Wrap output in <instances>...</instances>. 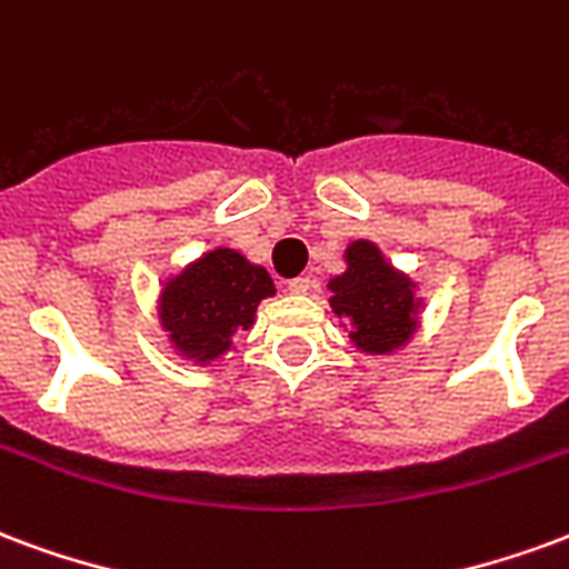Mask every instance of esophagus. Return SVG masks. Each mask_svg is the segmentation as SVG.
Here are the masks:
<instances>
[{"label": "esophagus", "mask_w": 569, "mask_h": 569, "mask_svg": "<svg viewBox=\"0 0 569 569\" xmlns=\"http://www.w3.org/2000/svg\"><path fill=\"white\" fill-rule=\"evenodd\" d=\"M288 290L290 293H309V290H312V279H306V276H300V279H290Z\"/></svg>", "instance_id": "obj_1"}]
</instances>
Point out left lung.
<instances>
[{"label":"left lung","mask_w":569,"mask_h":569,"mask_svg":"<svg viewBox=\"0 0 569 569\" xmlns=\"http://www.w3.org/2000/svg\"><path fill=\"white\" fill-rule=\"evenodd\" d=\"M346 260V272L330 281V306L339 318L355 325V346L370 355H388L406 346L418 325L412 281L388 267L372 242H351Z\"/></svg>","instance_id":"obj_1"}]
</instances>
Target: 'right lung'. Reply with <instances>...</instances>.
I'll return each instance as SVG.
<instances>
[{"instance_id":"1","label":"right lung","mask_w":569,"mask_h":569,"mask_svg":"<svg viewBox=\"0 0 569 569\" xmlns=\"http://www.w3.org/2000/svg\"><path fill=\"white\" fill-rule=\"evenodd\" d=\"M272 293L267 269L248 263L239 251L214 248L166 281L160 321L184 358L214 360L230 348L233 333L254 325L257 306Z\"/></svg>"}]
</instances>
